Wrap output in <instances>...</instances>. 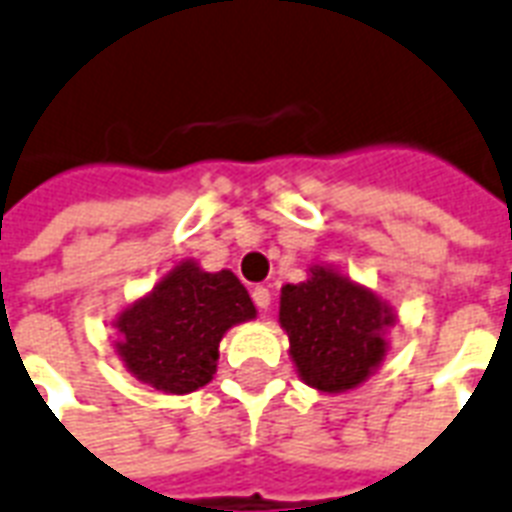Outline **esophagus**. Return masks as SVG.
Returning <instances> with one entry per match:
<instances>
[{"instance_id":"34e87169","label":"esophagus","mask_w":512,"mask_h":512,"mask_svg":"<svg viewBox=\"0 0 512 512\" xmlns=\"http://www.w3.org/2000/svg\"><path fill=\"white\" fill-rule=\"evenodd\" d=\"M252 300H255V306L257 308H268L271 306V292H268V287H255V290H252Z\"/></svg>"}]
</instances>
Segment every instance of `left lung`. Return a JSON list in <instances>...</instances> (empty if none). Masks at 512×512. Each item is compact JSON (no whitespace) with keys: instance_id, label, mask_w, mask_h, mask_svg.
<instances>
[{"instance_id":"1","label":"left lung","mask_w":512,"mask_h":512,"mask_svg":"<svg viewBox=\"0 0 512 512\" xmlns=\"http://www.w3.org/2000/svg\"><path fill=\"white\" fill-rule=\"evenodd\" d=\"M279 322L300 378L319 392H346L384 360L392 314L370 290L317 265L311 279L282 287Z\"/></svg>"}]
</instances>
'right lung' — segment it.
<instances>
[{"instance_id":"right-lung-1","label":"right lung","mask_w":512,"mask_h":512,"mask_svg":"<svg viewBox=\"0 0 512 512\" xmlns=\"http://www.w3.org/2000/svg\"><path fill=\"white\" fill-rule=\"evenodd\" d=\"M252 317V298L233 273L179 263L120 314L115 346L139 381L166 395H187L212 381L225 330Z\"/></svg>"}]
</instances>
